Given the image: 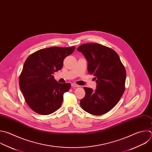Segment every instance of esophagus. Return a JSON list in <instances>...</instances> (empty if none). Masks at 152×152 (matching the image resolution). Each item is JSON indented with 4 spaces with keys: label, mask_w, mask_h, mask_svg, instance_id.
Masks as SVG:
<instances>
[{
    "label": "esophagus",
    "mask_w": 152,
    "mask_h": 152,
    "mask_svg": "<svg viewBox=\"0 0 152 152\" xmlns=\"http://www.w3.org/2000/svg\"><path fill=\"white\" fill-rule=\"evenodd\" d=\"M72 86L73 88V87H79V86L76 83H72Z\"/></svg>",
    "instance_id": "obj_1"
}]
</instances>
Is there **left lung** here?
Here are the masks:
<instances>
[{
  "label": "left lung",
  "mask_w": 152,
  "mask_h": 152,
  "mask_svg": "<svg viewBox=\"0 0 152 152\" xmlns=\"http://www.w3.org/2000/svg\"><path fill=\"white\" fill-rule=\"evenodd\" d=\"M77 50L88 61V71L95 76V91L85 87V96L80 104L85 112L102 115L111 110L119 102L125 89L126 70L118 54L98 43H85Z\"/></svg>",
  "instance_id": "left-lung-1"
}]
</instances>
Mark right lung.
Wrapping results in <instances>:
<instances>
[{"label":"right lung","instance_id":"add662e5","mask_svg":"<svg viewBox=\"0 0 152 152\" xmlns=\"http://www.w3.org/2000/svg\"><path fill=\"white\" fill-rule=\"evenodd\" d=\"M75 49V46L44 48L26 59L19 85L26 102L34 112L48 115L61 107L63 94L69 91L71 85L58 82L53 75L61 69L63 60Z\"/></svg>","mask_w":152,"mask_h":152}]
</instances>
